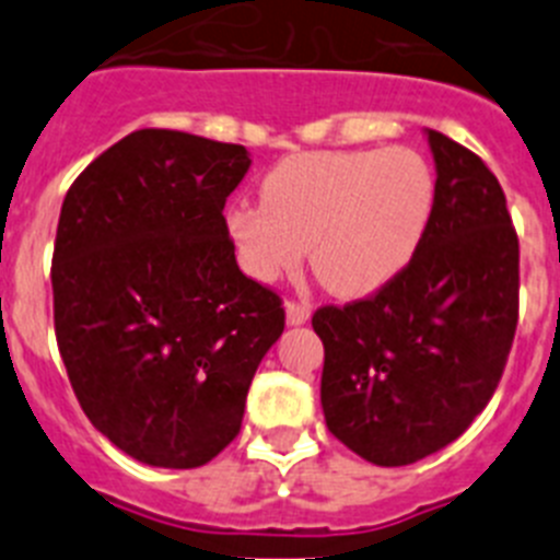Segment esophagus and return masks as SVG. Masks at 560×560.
<instances>
[{"label": "esophagus", "mask_w": 560, "mask_h": 560, "mask_svg": "<svg viewBox=\"0 0 560 560\" xmlns=\"http://www.w3.org/2000/svg\"><path fill=\"white\" fill-rule=\"evenodd\" d=\"M311 319V308L303 303H285V323L291 325V328H296V325H305Z\"/></svg>", "instance_id": "1"}]
</instances>
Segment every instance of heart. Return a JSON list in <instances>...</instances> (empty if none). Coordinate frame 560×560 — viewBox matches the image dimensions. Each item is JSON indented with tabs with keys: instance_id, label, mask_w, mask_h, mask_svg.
Instances as JSON below:
<instances>
[{
	"instance_id": "heart-1",
	"label": "heart",
	"mask_w": 560,
	"mask_h": 560,
	"mask_svg": "<svg viewBox=\"0 0 560 560\" xmlns=\"http://www.w3.org/2000/svg\"><path fill=\"white\" fill-rule=\"evenodd\" d=\"M434 171L412 148L314 151L266 173L264 205H232L226 232L237 264L275 283L303 264L336 296L387 289L418 255L434 212Z\"/></svg>"
}]
</instances>
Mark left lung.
I'll return each instance as SVG.
<instances>
[{
  "label": "left lung",
  "mask_w": 560,
  "mask_h": 560,
  "mask_svg": "<svg viewBox=\"0 0 560 560\" xmlns=\"http://www.w3.org/2000/svg\"><path fill=\"white\" fill-rule=\"evenodd\" d=\"M438 192L427 237L387 289L314 314L325 423L375 465L457 440L502 378L518 319V237L477 153L427 128Z\"/></svg>",
  "instance_id": "8db88e82"
}]
</instances>
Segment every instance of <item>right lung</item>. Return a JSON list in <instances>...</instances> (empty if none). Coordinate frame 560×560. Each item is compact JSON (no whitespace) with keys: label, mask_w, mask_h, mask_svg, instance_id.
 <instances>
[{"label":"right lung","mask_w":560,"mask_h":560,"mask_svg":"<svg viewBox=\"0 0 560 560\" xmlns=\"http://www.w3.org/2000/svg\"><path fill=\"white\" fill-rule=\"evenodd\" d=\"M249 165L244 145L142 128L63 199L52 305L69 384L92 427L153 468H199L230 446L285 328L226 232Z\"/></svg>","instance_id":"add662e5"}]
</instances>
